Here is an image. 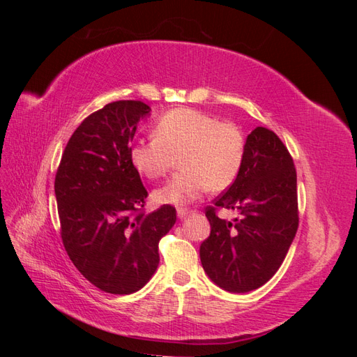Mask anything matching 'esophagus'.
Instances as JSON below:
<instances>
[{
  "label": "esophagus",
  "instance_id": "1",
  "mask_svg": "<svg viewBox=\"0 0 357 357\" xmlns=\"http://www.w3.org/2000/svg\"><path fill=\"white\" fill-rule=\"evenodd\" d=\"M190 213H192V210H188V208H183V207L177 210V215H178V218H180V219H183V218H186V215H188V214H190Z\"/></svg>",
  "mask_w": 357,
  "mask_h": 357
}]
</instances>
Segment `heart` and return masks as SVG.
I'll return each mask as SVG.
<instances>
[{"instance_id": "b5f03b06", "label": "heart", "mask_w": 357, "mask_h": 357, "mask_svg": "<svg viewBox=\"0 0 357 357\" xmlns=\"http://www.w3.org/2000/svg\"><path fill=\"white\" fill-rule=\"evenodd\" d=\"M153 135L129 149V159L139 174L165 177L178 160L183 168L155 192L158 202L193 201L208 189L219 192L229 188L240 174L245 137L234 122H220L208 113L180 107L158 119Z\"/></svg>"}]
</instances>
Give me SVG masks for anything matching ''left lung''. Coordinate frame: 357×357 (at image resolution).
Instances as JSON below:
<instances>
[{"label": "left lung", "mask_w": 357, "mask_h": 357, "mask_svg": "<svg viewBox=\"0 0 357 357\" xmlns=\"http://www.w3.org/2000/svg\"><path fill=\"white\" fill-rule=\"evenodd\" d=\"M220 208L241 213L220 220ZM211 232L199 247L204 271L223 290L245 294L282 266L299 225L296 169L271 129L257 126L245 139L238 177L205 208Z\"/></svg>", "instance_id": "1"}]
</instances>
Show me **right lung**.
Listing matches in <instances>:
<instances>
[{
    "instance_id": "1",
    "label": "right lung",
    "mask_w": 357,
    "mask_h": 357,
    "mask_svg": "<svg viewBox=\"0 0 357 357\" xmlns=\"http://www.w3.org/2000/svg\"><path fill=\"white\" fill-rule=\"evenodd\" d=\"M142 101H114L89 114L63 150L55 177L61 238L74 266L107 294L142 289L159 264L158 244L177 220L162 205L146 214L147 190L129 159Z\"/></svg>"
}]
</instances>
